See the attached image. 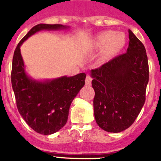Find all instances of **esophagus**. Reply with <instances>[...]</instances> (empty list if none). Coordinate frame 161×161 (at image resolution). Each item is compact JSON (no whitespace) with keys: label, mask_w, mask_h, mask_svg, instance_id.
<instances>
[{"label":"esophagus","mask_w":161,"mask_h":161,"mask_svg":"<svg viewBox=\"0 0 161 161\" xmlns=\"http://www.w3.org/2000/svg\"><path fill=\"white\" fill-rule=\"evenodd\" d=\"M92 80H93V78H92V77H91L89 74H88L87 75V77H86V79H85V83H86V85H91V82H92Z\"/></svg>","instance_id":"34e87169"}]
</instances>
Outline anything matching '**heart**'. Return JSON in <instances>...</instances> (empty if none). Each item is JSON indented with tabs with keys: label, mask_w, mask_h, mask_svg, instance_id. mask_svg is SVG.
<instances>
[{
	"label": "heart",
	"mask_w": 161,
	"mask_h": 161,
	"mask_svg": "<svg viewBox=\"0 0 161 161\" xmlns=\"http://www.w3.org/2000/svg\"><path fill=\"white\" fill-rule=\"evenodd\" d=\"M119 37H121L120 40ZM96 43L99 46L105 45V49L108 53H114L122 47L125 43V38L119 33L113 35L112 31H104L96 37Z\"/></svg>",
	"instance_id": "heart-1"
}]
</instances>
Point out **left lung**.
<instances>
[{
  "mask_svg": "<svg viewBox=\"0 0 161 161\" xmlns=\"http://www.w3.org/2000/svg\"><path fill=\"white\" fill-rule=\"evenodd\" d=\"M129 38L125 53L91 70L94 117L107 132L119 133L131 126L145 102L149 82L146 51L130 30Z\"/></svg>",
  "mask_w": 161,
  "mask_h": 161,
  "instance_id": "1",
  "label": "left lung"
}]
</instances>
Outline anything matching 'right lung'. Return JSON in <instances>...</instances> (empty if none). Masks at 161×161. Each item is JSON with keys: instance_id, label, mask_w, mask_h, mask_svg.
Segmentation results:
<instances>
[{"instance_id": "1", "label": "right lung", "mask_w": 161, "mask_h": 161, "mask_svg": "<svg viewBox=\"0 0 161 161\" xmlns=\"http://www.w3.org/2000/svg\"><path fill=\"white\" fill-rule=\"evenodd\" d=\"M65 28L68 26L61 24H38L21 39L14 52L11 79L17 109L26 124L42 135H52L66 125L71 103L85 84L86 74L45 82L34 80L25 72L20 47L37 31Z\"/></svg>"}]
</instances>
